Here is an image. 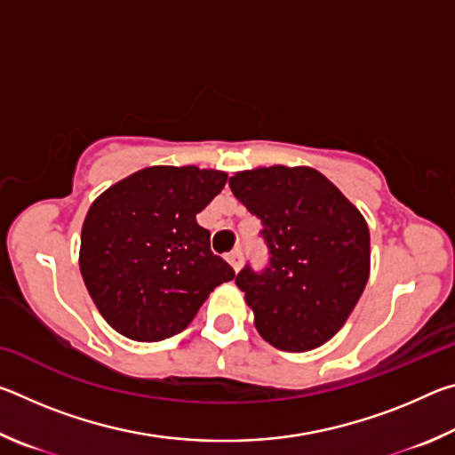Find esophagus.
Wrapping results in <instances>:
<instances>
[{
	"instance_id": "esophagus-1",
	"label": "esophagus",
	"mask_w": 455,
	"mask_h": 455,
	"mask_svg": "<svg viewBox=\"0 0 455 455\" xmlns=\"http://www.w3.org/2000/svg\"><path fill=\"white\" fill-rule=\"evenodd\" d=\"M227 260H228V265L235 268V273H238V271H241V267H243V252L241 251H233L227 257Z\"/></svg>"
}]
</instances>
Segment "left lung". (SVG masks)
Returning <instances> with one entry per match:
<instances>
[{"instance_id": "left-lung-1", "label": "left lung", "mask_w": 455, "mask_h": 455, "mask_svg": "<svg viewBox=\"0 0 455 455\" xmlns=\"http://www.w3.org/2000/svg\"><path fill=\"white\" fill-rule=\"evenodd\" d=\"M233 195L263 222L265 271L246 265L236 287L273 347L327 343L349 319L369 279V228L333 182L309 166H268L230 176Z\"/></svg>"}]
</instances>
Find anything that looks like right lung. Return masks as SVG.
I'll return each instance as SVG.
<instances>
[{
  "mask_svg": "<svg viewBox=\"0 0 455 455\" xmlns=\"http://www.w3.org/2000/svg\"><path fill=\"white\" fill-rule=\"evenodd\" d=\"M225 184L220 171L150 166L92 203L80 271L100 315L120 335L152 343L180 333L206 297L235 279L196 222Z\"/></svg>",
  "mask_w": 455,
  "mask_h": 455,
  "instance_id": "1",
  "label": "right lung"
}]
</instances>
